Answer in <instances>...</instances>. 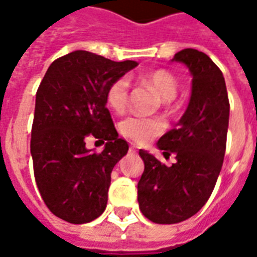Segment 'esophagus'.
Here are the masks:
<instances>
[{
    "label": "esophagus",
    "mask_w": 257,
    "mask_h": 257,
    "mask_svg": "<svg viewBox=\"0 0 257 257\" xmlns=\"http://www.w3.org/2000/svg\"><path fill=\"white\" fill-rule=\"evenodd\" d=\"M129 151H131V153H136V151H138V149H136V146L131 145V147H129Z\"/></svg>",
    "instance_id": "obj_1"
}]
</instances>
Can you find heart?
Returning <instances> with one entry per match:
<instances>
[{"instance_id":"obj_1","label":"heart","mask_w":257,"mask_h":257,"mask_svg":"<svg viewBox=\"0 0 257 257\" xmlns=\"http://www.w3.org/2000/svg\"><path fill=\"white\" fill-rule=\"evenodd\" d=\"M146 84L157 90L162 100L171 101L176 97L178 93V81L172 74L167 70H156L147 74L145 78ZM129 81L128 78H118L112 82L106 92L107 106L112 111L122 112L128 104ZM165 129V125L156 118H146L140 115H131L119 122V132L123 138L132 140L135 143L145 145L149 140L161 135Z\"/></svg>"}]
</instances>
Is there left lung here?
I'll list each match as a JSON object with an SVG mask.
<instances>
[{
  "instance_id": "8db88e82",
  "label": "left lung",
  "mask_w": 257,
  "mask_h": 257,
  "mask_svg": "<svg viewBox=\"0 0 257 257\" xmlns=\"http://www.w3.org/2000/svg\"><path fill=\"white\" fill-rule=\"evenodd\" d=\"M172 62L183 63L193 77L189 106L176 128L160 138L164 156L175 154L172 167L145 150V172L138 183L142 213L158 224H175L194 216L209 199L226 153L230 104L220 68L197 49H183Z\"/></svg>"
}]
</instances>
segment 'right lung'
<instances>
[{"label": "right lung", "instance_id": "1", "mask_svg": "<svg viewBox=\"0 0 257 257\" xmlns=\"http://www.w3.org/2000/svg\"><path fill=\"white\" fill-rule=\"evenodd\" d=\"M136 66L74 51L49 66L37 90L30 143L37 187L68 223H89L106 209L112 168L129 149L114 128L106 92ZM89 136L106 142L99 155L86 149Z\"/></svg>", "mask_w": 257, "mask_h": 257}]
</instances>
